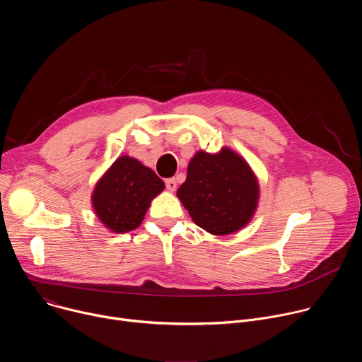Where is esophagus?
I'll list each match as a JSON object with an SVG mask.
<instances>
[{
    "label": "esophagus",
    "instance_id": "1",
    "mask_svg": "<svg viewBox=\"0 0 362 362\" xmlns=\"http://www.w3.org/2000/svg\"><path fill=\"white\" fill-rule=\"evenodd\" d=\"M176 187H177V183H176L175 179H168V180H166V189H168L169 192H175Z\"/></svg>",
    "mask_w": 362,
    "mask_h": 362
}]
</instances>
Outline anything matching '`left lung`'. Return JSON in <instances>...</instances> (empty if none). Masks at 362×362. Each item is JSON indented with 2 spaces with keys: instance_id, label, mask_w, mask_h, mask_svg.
<instances>
[{
  "instance_id": "obj_1",
  "label": "left lung",
  "mask_w": 362,
  "mask_h": 362,
  "mask_svg": "<svg viewBox=\"0 0 362 362\" xmlns=\"http://www.w3.org/2000/svg\"><path fill=\"white\" fill-rule=\"evenodd\" d=\"M177 197L197 226L225 236L250 222L259 200V183L232 148L223 147L215 154L199 150L189 162Z\"/></svg>"
}]
</instances>
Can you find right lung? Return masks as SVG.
<instances>
[{"instance_id":"right-lung-1","label":"right lung","mask_w":362,"mask_h":362,"mask_svg":"<svg viewBox=\"0 0 362 362\" xmlns=\"http://www.w3.org/2000/svg\"><path fill=\"white\" fill-rule=\"evenodd\" d=\"M165 189L151 169L130 156L119 158L95 183L93 209L100 222L115 233L140 226L150 202Z\"/></svg>"}]
</instances>
